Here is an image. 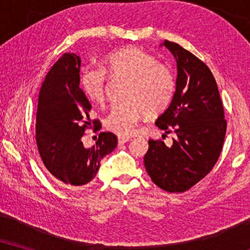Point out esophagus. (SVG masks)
I'll use <instances>...</instances> for the list:
<instances>
[{
	"mask_svg": "<svg viewBox=\"0 0 250 250\" xmlns=\"http://www.w3.org/2000/svg\"><path fill=\"white\" fill-rule=\"evenodd\" d=\"M129 140H131L129 136H118V143H119V145H123V143L128 142Z\"/></svg>",
	"mask_w": 250,
	"mask_h": 250,
	"instance_id": "34e87169",
	"label": "esophagus"
}]
</instances>
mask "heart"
I'll use <instances>...</instances> for the list:
<instances>
[{
  "label": "heart",
  "instance_id": "b5f03b06",
  "mask_svg": "<svg viewBox=\"0 0 250 250\" xmlns=\"http://www.w3.org/2000/svg\"><path fill=\"white\" fill-rule=\"evenodd\" d=\"M101 68L82 71L81 87L92 104L105 100L107 77L127 81L123 99L112 105L105 127L119 136L136 132L146 116H157L169 107L175 93V77L169 68L159 63L153 54L135 46L119 47L102 56Z\"/></svg>",
  "mask_w": 250,
  "mask_h": 250
}]
</instances>
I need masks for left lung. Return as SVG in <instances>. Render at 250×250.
I'll return each instance as SVG.
<instances>
[{
    "label": "left lung",
    "instance_id": "8db88e82",
    "mask_svg": "<svg viewBox=\"0 0 250 250\" xmlns=\"http://www.w3.org/2000/svg\"><path fill=\"white\" fill-rule=\"evenodd\" d=\"M164 45L175 57L176 88L169 107L156 125L176 136L170 146L150 139L145 166L160 189L184 192L216 164L227 121L216 81L207 64L177 43L165 41Z\"/></svg>",
    "mask_w": 250,
    "mask_h": 250
}]
</instances>
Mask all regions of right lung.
<instances>
[{"instance_id": "1", "label": "right lung", "mask_w": 250, "mask_h": 250, "mask_svg": "<svg viewBox=\"0 0 250 250\" xmlns=\"http://www.w3.org/2000/svg\"><path fill=\"white\" fill-rule=\"evenodd\" d=\"M81 58L63 53L46 74L39 94L36 145L47 172L57 183L81 188L94 179L100 162L117 146V136L101 132L95 146L84 148L82 136L100 129L90 119L91 104L80 87Z\"/></svg>"}]
</instances>
